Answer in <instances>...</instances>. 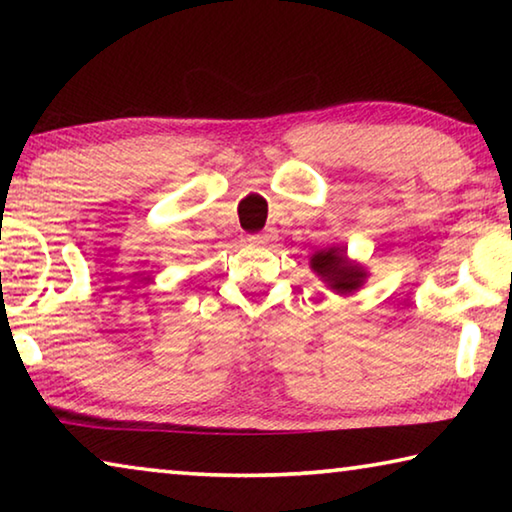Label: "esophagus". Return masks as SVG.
Here are the masks:
<instances>
[{
    "label": "esophagus",
    "instance_id": "34e87169",
    "mask_svg": "<svg viewBox=\"0 0 512 512\" xmlns=\"http://www.w3.org/2000/svg\"><path fill=\"white\" fill-rule=\"evenodd\" d=\"M248 241L253 246H259V248H264V246H271L273 241H275V235L273 232H262V235H253V237H248Z\"/></svg>",
    "mask_w": 512,
    "mask_h": 512
}]
</instances>
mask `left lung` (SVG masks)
Returning a JSON list of instances; mask_svg holds the SVG:
<instances>
[{"label": "left lung", "mask_w": 512, "mask_h": 512, "mask_svg": "<svg viewBox=\"0 0 512 512\" xmlns=\"http://www.w3.org/2000/svg\"><path fill=\"white\" fill-rule=\"evenodd\" d=\"M311 268L323 280L329 289L339 293H352L357 291L368 273L361 264H354L345 255V248H325L311 255Z\"/></svg>", "instance_id": "left-lung-1"}]
</instances>
